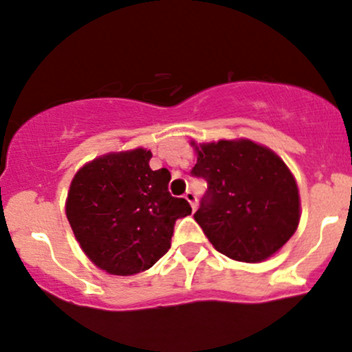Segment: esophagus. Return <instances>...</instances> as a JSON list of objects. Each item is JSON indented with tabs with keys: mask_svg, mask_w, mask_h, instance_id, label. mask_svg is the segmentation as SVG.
<instances>
[{
	"mask_svg": "<svg viewBox=\"0 0 352 352\" xmlns=\"http://www.w3.org/2000/svg\"><path fill=\"white\" fill-rule=\"evenodd\" d=\"M186 199H187V202L188 204H190V207H192V210H195L197 209V197H195V194L194 192H186Z\"/></svg>",
	"mask_w": 352,
	"mask_h": 352,
	"instance_id": "1",
	"label": "esophagus"
}]
</instances>
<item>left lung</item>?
Segmentation results:
<instances>
[{
	"label": "left lung",
	"instance_id": "8db88e82",
	"mask_svg": "<svg viewBox=\"0 0 352 352\" xmlns=\"http://www.w3.org/2000/svg\"><path fill=\"white\" fill-rule=\"evenodd\" d=\"M190 146L192 173L207 180L195 221L219 253L244 263L268 260L300 223V194L287 164L272 148L248 138Z\"/></svg>",
	"mask_w": 352,
	"mask_h": 352
}]
</instances>
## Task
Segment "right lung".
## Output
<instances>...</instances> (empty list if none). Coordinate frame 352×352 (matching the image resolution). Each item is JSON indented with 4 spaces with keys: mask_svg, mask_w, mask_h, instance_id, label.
Masks as SVG:
<instances>
[{
    "mask_svg": "<svg viewBox=\"0 0 352 352\" xmlns=\"http://www.w3.org/2000/svg\"><path fill=\"white\" fill-rule=\"evenodd\" d=\"M151 151H109L80 166L65 199L80 250L99 270L131 276L170 250L173 226L192 212L168 192L170 172L150 168Z\"/></svg>",
    "mask_w": 352,
    "mask_h": 352,
    "instance_id": "1",
    "label": "right lung"
}]
</instances>
